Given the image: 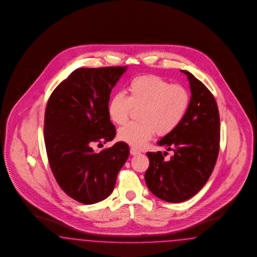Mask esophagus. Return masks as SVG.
<instances>
[{
  "label": "esophagus",
  "mask_w": 257,
  "mask_h": 257,
  "mask_svg": "<svg viewBox=\"0 0 257 257\" xmlns=\"http://www.w3.org/2000/svg\"><path fill=\"white\" fill-rule=\"evenodd\" d=\"M140 153H141V152H140L139 150L135 149V148H133V147H132V148L130 149V154L133 155V156H136V155H139L140 154Z\"/></svg>",
  "instance_id": "34e87169"
}]
</instances>
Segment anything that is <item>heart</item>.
I'll return each instance as SVG.
<instances>
[{"mask_svg": "<svg viewBox=\"0 0 257 257\" xmlns=\"http://www.w3.org/2000/svg\"><path fill=\"white\" fill-rule=\"evenodd\" d=\"M128 95L114 93L108 104V113L114 123L127 121L133 108H142L138 117L141 121L128 122L119 128L120 141L143 148L155 134L166 136L182 123L189 110L191 95L182 85L171 84L158 75H141L127 86Z\"/></svg>", "mask_w": 257, "mask_h": 257, "instance_id": "b5f03b06", "label": "heart"}]
</instances>
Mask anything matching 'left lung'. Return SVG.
<instances>
[{
    "instance_id": "obj_1",
    "label": "left lung",
    "mask_w": 257,
    "mask_h": 257,
    "mask_svg": "<svg viewBox=\"0 0 257 257\" xmlns=\"http://www.w3.org/2000/svg\"><path fill=\"white\" fill-rule=\"evenodd\" d=\"M191 102L184 120L158 144L172 150L165 161L161 151L147 152L149 167L145 183L158 198L181 203L199 192L212 173L220 149V115L215 98L195 76L186 71Z\"/></svg>"
}]
</instances>
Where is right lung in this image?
I'll return each instance as SVG.
<instances>
[{
    "instance_id": "add662e5",
    "label": "right lung",
    "mask_w": 257,
    "mask_h": 257,
    "mask_svg": "<svg viewBox=\"0 0 257 257\" xmlns=\"http://www.w3.org/2000/svg\"><path fill=\"white\" fill-rule=\"evenodd\" d=\"M126 69H76L48 100L44 140L49 164L62 190L81 204H95L110 195L129 157L123 142L100 152L92 149V144H106L115 136L108 104Z\"/></svg>"
}]
</instances>
